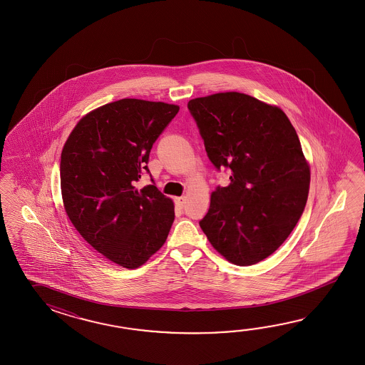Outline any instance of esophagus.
Here are the masks:
<instances>
[{"label": "esophagus", "instance_id": "1", "mask_svg": "<svg viewBox=\"0 0 365 365\" xmlns=\"http://www.w3.org/2000/svg\"><path fill=\"white\" fill-rule=\"evenodd\" d=\"M175 202H176L178 207L182 209V207H184V205H185V197H178V198H175Z\"/></svg>", "mask_w": 365, "mask_h": 365}]
</instances>
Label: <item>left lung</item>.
<instances>
[{"label": "left lung", "mask_w": 365, "mask_h": 365, "mask_svg": "<svg viewBox=\"0 0 365 365\" xmlns=\"http://www.w3.org/2000/svg\"><path fill=\"white\" fill-rule=\"evenodd\" d=\"M210 162L230 172L200 220L211 245L230 262L255 264L272 255L303 215L310 172L286 113L240 93L187 103Z\"/></svg>", "instance_id": "left-lung-1"}]
</instances>
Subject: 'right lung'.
Returning <instances> with one entry per match:
<instances>
[{
	"label": "right lung",
	"instance_id": "add662e5",
	"mask_svg": "<svg viewBox=\"0 0 365 365\" xmlns=\"http://www.w3.org/2000/svg\"><path fill=\"white\" fill-rule=\"evenodd\" d=\"M179 107L121 99L83 117L62 148L63 206L95 250L126 269H137L162 248L175 209L153 184L135 182L148 171V156ZM151 177V175H150Z\"/></svg>",
	"mask_w": 365,
	"mask_h": 365
}]
</instances>
